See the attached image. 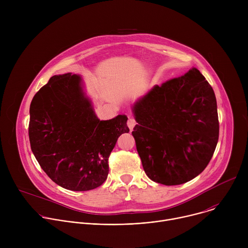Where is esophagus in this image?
Wrapping results in <instances>:
<instances>
[{
  "instance_id": "34e87169",
  "label": "esophagus",
  "mask_w": 248,
  "mask_h": 248,
  "mask_svg": "<svg viewBox=\"0 0 248 248\" xmlns=\"http://www.w3.org/2000/svg\"><path fill=\"white\" fill-rule=\"evenodd\" d=\"M135 124H136V121H135L133 118H129V119L127 120V126L129 127L130 130L133 129V127L135 126Z\"/></svg>"
}]
</instances>
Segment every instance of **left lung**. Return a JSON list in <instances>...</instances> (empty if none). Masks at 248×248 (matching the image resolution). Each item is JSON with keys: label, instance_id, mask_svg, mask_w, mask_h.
<instances>
[{"label": "left lung", "instance_id": "obj_1", "mask_svg": "<svg viewBox=\"0 0 248 248\" xmlns=\"http://www.w3.org/2000/svg\"><path fill=\"white\" fill-rule=\"evenodd\" d=\"M132 131L148 178L165 186L186 184L213 157L219 139L213 88L195 67L156 85L133 106Z\"/></svg>", "mask_w": 248, "mask_h": 248}]
</instances>
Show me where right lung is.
Masks as SVG:
<instances>
[{
    "label": "right lung",
    "mask_w": 248,
    "mask_h": 248,
    "mask_svg": "<svg viewBox=\"0 0 248 248\" xmlns=\"http://www.w3.org/2000/svg\"><path fill=\"white\" fill-rule=\"evenodd\" d=\"M28 134L42 170L73 191L94 189L109 173V157L120 135L128 132L124 115L100 121L77 75L54 76L34 95Z\"/></svg>",
    "instance_id": "right-lung-1"
}]
</instances>
